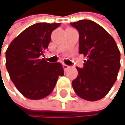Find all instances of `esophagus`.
Returning <instances> with one entry per match:
<instances>
[{
    "label": "esophagus",
    "instance_id": "1",
    "mask_svg": "<svg viewBox=\"0 0 125 125\" xmlns=\"http://www.w3.org/2000/svg\"><path fill=\"white\" fill-rule=\"evenodd\" d=\"M63 68H64V71H66V70L69 68V66H67V65H66V64H63Z\"/></svg>",
    "mask_w": 125,
    "mask_h": 125
}]
</instances>
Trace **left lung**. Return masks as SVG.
Masks as SVG:
<instances>
[{"label": "left lung", "instance_id": "8db88e82", "mask_svg": "<svg viewBox=\"0 0 125 125\" xmlns=\"http://www.w3.org/2000/svg\"><path fill=\"white\" fill-rule=\"evenodd\" d=\"M79 33V53L85 58L84 67L72 82L75 93L83 99H102L117 79L120 52L113 38L100 25L90 20L70 23Z\"/></svg>", "mask_w": 125, "mask_h": 125}]
</instances>
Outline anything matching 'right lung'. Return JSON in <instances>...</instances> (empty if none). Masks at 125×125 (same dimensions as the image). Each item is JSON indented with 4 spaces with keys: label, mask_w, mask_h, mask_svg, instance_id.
Returning <instances> with one entry per match:
<instances>
[{
    "label": "right lung",
    "mask_w": 125,
    "mask_h": 125,
    "mask_svg": "<svg viewBox=\"0 0 125 125\" xmlns=\"http://www.w3.org/2000/svg\"><path fill=\"white\" fill-rule=\"evenodd\" d=\"M60 23H38L23 30L6 51V67L18 91L32 100L41 99L53 90L58 76L64 75L60 63L41 58Z\"/></svg>",
    "instance_id": "1"
}]
</instances>
